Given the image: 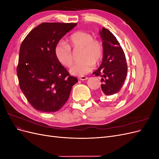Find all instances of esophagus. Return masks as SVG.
Instances as JSON below:
<instances>
[{"label":"esophagus","mask_w":159,"mask_h":159,"mask_svg":"<svg viewBox=\"0 0 159 159\" xmlns=\"http://www.w3.org/2000/svg\"><path fill=\"white\" fill-rule=\"evenodd\" d=\"M79 78H80V80H81V81H84V80H86L88 79V77H85V76H80Z\"/></svg>","instance_id":"34e87169"}]
</instances>
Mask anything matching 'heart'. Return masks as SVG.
Segmentation results:
<instances>
[{"instance_id": "heart-1", "label": "heart", "mask_w": 159, "mask_h": 159, "mask_svg": "<svg viewBox=\"0 0 159 159\" xmlns=\"http://www.w3.org/2000/svg\"><path fill=\"white\" fill-rule=\"evenodd\" d=\"M74 50L82 49L81 59L84 60L75 64L70 69V73L74 75H84L92 70L94 64H98L102 60L103 46L102 43L94 39L91 34L78 31L71 34L68 39V44L64 41L57 42L54 48L56 59L64 66L70 68L73 64Z\"/></svg>"}]
</instances>
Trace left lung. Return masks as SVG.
<instances>
[{"instance_id":"left-lung-1","label":"left lung","mask_w":159,"mask_h":159,"mask_svg":"<svg viewBox=\"0 0 159 159\" xmlns=\"http://www.w3.org/2000/svg\"><path fill=\"white\" fill-rule=\"evenodd\" d=\"M103 41V56L102 64L93 74L102 77L101 93L111 95L118 93L125 81L127 63L125 55L117 38L109 30H99Z\"/></svg>"}]
</instances>
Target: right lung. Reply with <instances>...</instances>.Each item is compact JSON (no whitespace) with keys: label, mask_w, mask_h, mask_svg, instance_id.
<instances>
[{"label":"right lung","mask_w":159,"mask_h":159,"mask_svg":"<svg viewBox=\"0 0 159 159\" xmlns=\"http://www.w3.org/2000/svg\"><path fill=\"white\" fill-rule=\"evenodd\" d=\"M76 23L44 22L23 40L19 52L17 76L28 102L35 109L50 113L60 109L78 80L56 59V44Z\"/></svg>","instance_id":"right-lung-1"}]
</instances>
